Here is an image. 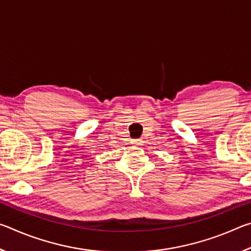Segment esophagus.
I'll list each match as a JSON object with an SVG mask.
<instances>
[{
  "mask_svg": "<svg viewBox=\"0 0 251 251\" xmlns=\"http://www.w3.org/2000/svg\"><path fill=\"white\" fill-rule=\"evenodd\" d=\"M131 143H133L134 146H141V145H143L142 139H133V141H131Z\"/></svg>",
  "mask_w": 251,
  "mask_h": 251,
  "instance_id": "1",
  "label": "esophagus"
}]
</instances>
